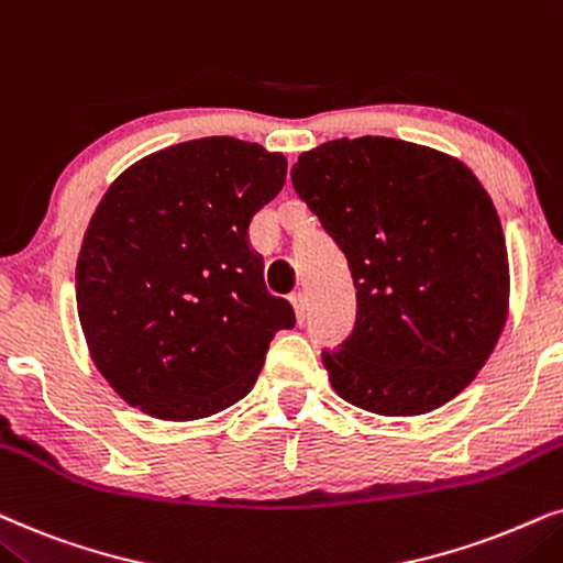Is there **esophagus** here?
I'll list each match as a JSON object with an SVG mask.
<instances>
[{
	"instance_id": "obj_1",
	"label": "esophagus",
	"mask_w": 563,
	"mask_h": 563,
	"mask_svg": "<svg viewBox=\"0 0 563 563\" xmlns=\"http://www.w3.org/2000/svg\"><path fill=\"white\" fill-rule=\"evenodd\" d=\"M290 306H294L296 319L303 321V319H306V298H303V294H294V296H290Z\"/></svg>"
}]
</instances>
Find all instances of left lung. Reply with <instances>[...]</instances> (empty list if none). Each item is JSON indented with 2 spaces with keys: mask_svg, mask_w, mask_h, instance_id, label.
<instances>
[{
  "mask_svg": "<svg viewBox=\"0 0 563 563\" xmlns=\"http://www.w3.org/2000/svg\"><path fill=\"white\" fill-rule=\"evenodd\" d=\"M290 177L357 288L355 329L321 352L336 396L380 417L459 396L509 311L505 231L478 177L451 154L386 136L327 141Z\"/></svg>",
  "mask_w": 563,
  "mask_h": 563,
  "instance_id": "1",
  "label": "left lung"
}]
</instances>
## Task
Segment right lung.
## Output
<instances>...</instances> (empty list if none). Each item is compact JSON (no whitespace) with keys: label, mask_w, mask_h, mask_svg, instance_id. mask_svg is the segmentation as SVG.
I'll return each mask as SVG.
<instances>
[{"label":"right lung","mask_w":563,"mask_h":563,"mask_svg":"<svg viewBox=\"0 0 563 563\" xmlns=\"http://www.w3.org/2000/svg\"><path fill=\"white\" fill-rule=\"evenodd\" d=\"M286 172L283 154L208 136L144 156L102 195L77 257V311L125 404L192 422L252 391L269 340L296 324L250 250L252 216Z\"/></svg>","instance_id":"1"}]
</instances>
